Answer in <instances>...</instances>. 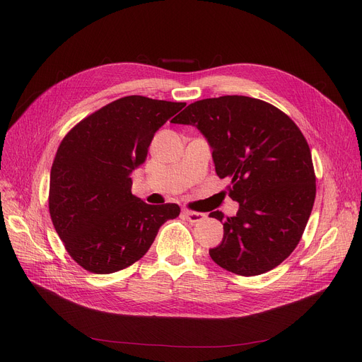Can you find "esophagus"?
I'll use <instances>...</instances> for the list:
<instances>
[{
    "instance_id": "obj_1",
    "label": "esophagus",
    "mask_w": 362,
    "mask_h": 362,
    "mask_svg": "<svg viewBox=\"0 0 362 362\" xmlns=\"http://www.w3.org/2000/svg\"><path fill=\"white\" fill-rule=\"evenodd\" d=\"M182 214H183V217H185L187 221H191V223H198V221H201V220L205 218V214H202V213H195V211H191V210H183Z\"/></svg>"
}]
</instances>
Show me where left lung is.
Wrapping results in <instances>:
<instances>
[{
    "label": "left lung",
    "instance_id": "8db88e82",
    "mask_svg": "<svg viewBox=\"0 0 362 362\" xmlns=\"http://www.w3.org/2000/svg\"><path fill=\"white\" fill-rule=\"evenodd\" d=\"M195 126L213 149L218 177L230 180L236 216L224 218L223 240L210 250L220 267L258 276L286 259L305 230L315 199L310 146L298 126L269 103L224 95L187 105L173 120Z\"/></svg>",
    "mask_w": 362,
    "mask_h": 362
}]
</instances>
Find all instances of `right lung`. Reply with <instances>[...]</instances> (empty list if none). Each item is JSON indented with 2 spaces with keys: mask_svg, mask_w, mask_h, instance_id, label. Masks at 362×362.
<instances>
[{
  "mask_svg": "<svg viewBox=\"0 0 362 362\" xmlns=\"http://www.w3.org/2000/svg\"><path fill=\"white\" fill-rule=\"evenodd\" d=\"M186 104L141 95L112 101L76 124L51 167L49 214L67 252L90 273L110 274L142 258L177 204L132 194V173L156 132Z\"/></svg>",
  "mask_w": 362,
  "mask_h": 362,
  "instance_id": "right-lung-1",
  "label": "right lung"
}]
</instances>
